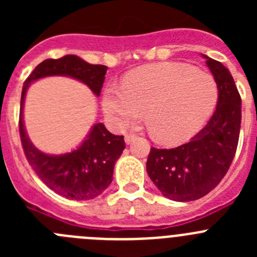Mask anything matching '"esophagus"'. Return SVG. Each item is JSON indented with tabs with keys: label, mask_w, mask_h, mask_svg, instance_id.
Masks as SVG:
<instances>
[{
	"label": "esophagus",
	"mask_w": 257,
	"mask_h": 257,
	"mask_svg": "<svg viewBox=\"0 0 257 257\" xmlns=\"http://www.w3.org/2000/svg\"><path fill=\"white\" fill-rule=\"evenodd\" d=\"M136 139V135L135 134H126L124 135V142H126V144H131V143L134 142V140Z\"/></svg>",
	"instance_id": "esophagus-1"
}]
</instances>
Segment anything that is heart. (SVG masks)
<instances>
[{"instance_id":"obj_1","label":"heart","mask_w":257,"mask_h":257,"mask_svg":"<svg viewBox=\"0 0 257 257\" xmlns=\"http://www.w3.org/2000/svg\"><path fill=\"white\" fill-rule=\"evenodd\" d=\"M215 77L178 61L148 65L131 72L123 86L109 83L101 106L113 126L126 128L142 118L154 139L178 143L207 122L217 103Z\"/></svg>"}]
</instances>
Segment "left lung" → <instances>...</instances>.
<instances>
[{"label": "left lung", "mask_w": 257, "mask_h": 257, "mask_svg": "<svg viewBox=\"0 0 257 257\" xmlns=\"http://www.w3.org/2000/svg\"><path fill=\"white\" fill-rule=\"evenodd\" d=\"M219 88L216 110L189 143L151 148L147 172L166 198L189 202L205 197L228 172L240 130V96L228 68L203 55Z\"/></svg>", "instance_id": "8db88e82"}]
</instances>
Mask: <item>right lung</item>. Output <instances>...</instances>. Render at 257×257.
I'll return each mask as SVG.
<instances>
[{
	"label": "right lung",
	"mask_w": 257,
	"mask_h": 257,
	"mask_svg": "<svg viewBox=\"0 0 257 257\" xmlns=\"http://www.w3.org/2000/svg\"><path fill=\"white\" fill-rule=\"evenodd\" d=\"M105 65L88 64L76 55L46 59L35 68L23 85L19 131L23 149L32 169L47 187L60 196L76 201H88L104 192L113 180L117 160L126 148L123 136L113 135L103 123H95L78 148L64 154H47L32 144L23 118L24 100L29 85L50 76H65L81 81L96 96L105 79Z\"/></svg>",
	"instance_id": "right-lung-1"
}]
</instances>
